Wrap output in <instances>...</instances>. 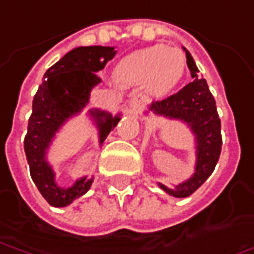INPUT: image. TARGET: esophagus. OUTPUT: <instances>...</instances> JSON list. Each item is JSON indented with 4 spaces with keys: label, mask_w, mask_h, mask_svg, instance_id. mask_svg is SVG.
I'll return each instance as SVG.
<instances>
[{
    "label": "esophagus",
    "mask_w": 254,
    "mask_h": 254,
    "mask_svg": "<svg viewBox=\"0 0 254 254\" xmlns=\"http://www.w3.org/2000/svg\"><path fill=\"white\" fill-rule=\"evenodd\" d=\"M141 107H142V98L138 96V95L132 96L130 103H128V113H131V115H138L139 112H141Z\"/></svg>",
    "instance_id": "34e87169"
}]
</instances>
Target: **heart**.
Instances as JSON below:
<instances>
[{"label":"heart","mask_w":254,"mask_h":254,"mask_svg":"<svg viewBox=\"0 0 254 254\" xmlns=\"http://www.w3.org/2000/svg\"><path fill=\"white\" fill-rule=\"evenodd\" d=\"M186 69V57L179 49L152 46L131 53L119 61L115 68V79L120 85L147 83L154 96L171 93Z\"/></svg>","instance_id":"1"}]
</instances>
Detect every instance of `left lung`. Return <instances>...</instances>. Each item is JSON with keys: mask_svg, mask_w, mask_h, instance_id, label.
<instances>
[{"mask_svg": "<svg viewBox=\"0 0 254 254\" xmlns=\"http://www.w3.org/2000/svg\"><path fill=\"white\" fill-rule=\"evenodd\" d=\"M185 52L187 67L191 72L193 81L169 98L152 102L148 109L156 116L186 123L194 135L195 171L193 176L173 187L158 183L165 193L178 198L193 194L210 178L218 162L222 147L221 120L215 99L210 92L207 81L198 75V68L191 54L186 49Z\"/></svg>", "mask_w": 254, "mask_h": 254, "instance_id": "1", "label": "left lung"}]
</instances>
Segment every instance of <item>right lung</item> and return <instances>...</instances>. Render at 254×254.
I'll list each match as a JSON object with an SVG mask.
<instances>
[{
    "mask_svg": "<svg viewBox=\"0 0 254 254\" xmlns=\"http://www.w3.org/2000/svg\"><path fill=\"white\" fill-rule=\"evenodd\" d=\"M115 54V47H76L46 71L43 82L33 98L28 134L23 142L25 154L30 176L40 194L53 207H65L91 189L93 178L88 176L78 179L71 187H60L46 154L56 132L68 119L81 113L88 105L91 91L102 82L96 72L103 69ZM89 115L99 128V144H102L117 126L120 115L113 117L99 109L89 110Z\"/></svg>",
    "mask_w": 254,
    "mask_h": 254,
    "instance_id": "obj_1",
    "label": "right lung"
}]
</instances>
